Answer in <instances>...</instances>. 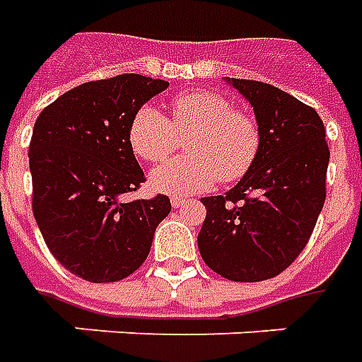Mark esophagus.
Segmentation results:
<instances>
[{
    "mask_svg": "<svg viewBox=\"0 0 362 362\" xmlns=\"http://www.w3.org/2000/svg\"><path fill=\"white\" fill-rule=\"evenodd\" d=\"M185 199L183 197H175V199H171V204H173V209H179V206H183L185 204Z\"/></svg>",
    "mask_w": 362,
    "mask_h": 362,
    "instance_id": "34e87169",
    "label": "esophagus"
}]
</instances>
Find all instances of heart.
Returning <instances> with one entry per match:
<instances>
[{
    "mask_svg": "<svg viewBox=\"0 0 362 362\" xmlns=\"http://www.w3.org/2000/svg\"><path fill=\"white\" fill-rule=\"evenodd\" d=\"M171 119L152 105L140 107L130 122L132 152L148 163H161L187 138L189 158L153 169L150 183L168 194H191L216 183H232L247 173L257 158L261 136L255 119L235 111L224 95L193 91L171 101Z\"/></svg>",
    "mask_w": 362,
    "mask_h": 362,
    "instance_id": "1",
    "label": "heart"
}]
</instances>
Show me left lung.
Listing matches in <instances>:
<instances>
[{
  "instance_id": "1",
  "label": "left lung",
  "mask_w": 362,
  "mask_h": 362,
  "mask_svg": "<svg viewBox=\"0 0 362 362\" xmlns=\"http://www.w3.org/2000/svg\"><path fill=\"white\" fill-rule=\"evenodd\" d=\"M253 107L257 158L224 197H204L202 261L235 283L273 279L298 257L324 209L329 148L312 107L253 79H228Z\"/></svg>"
}]
</instances>
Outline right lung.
Listing matches in <instances>:
<instances>
[{
  "instance_id": "obj_1",
  "label": "right lung",
  "mask_w": 362,
  "mask_h": 362,
  "mask_svg": "<svg viewBox=\"0 0 362 362\" xmlns=\"http://www.w3.org/2000/svg\"><path fill=\"white\" fill-rule=\"evenodd\" d=\"M168 86L140 74L87 81L35 122L33 214L56 261L89 283L132 275L171 210L165 194L122 201L146 181L128 140L132 117Z\"/></svg>"
}]
</instances>
